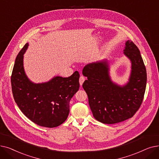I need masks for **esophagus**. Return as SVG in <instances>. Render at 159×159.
<instances>
[{
  "instance_id": "34e87169",
  "label": "esophagus",
  "mask_w": 159,
  "mask_h": 159,
  "mask_svg": "<svg viewBox=\"0 0 159 159\" xmlns=\"http://www.w3.org/2000/svg\"><path fill=\"white\" fill-rule=\"evenodd\" d=\"M85 80V78L84 76H83V75H81L80 78V80H79V81H80V85L81 86L83 85V84H84V81Z\"/></svg>"
}]
</instances>
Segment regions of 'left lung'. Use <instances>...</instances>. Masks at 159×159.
Returning <instances> with one entry per match:
<instances>
[{"mask_svg":"<svg viewBox=\"0 0 159 159\" xmlns=\"http://www.w3.org/2000/svg\"><path fill=\"white\" fill-rule=\"evenodd\" d=\"M124 54L131 61L128 81L121 85L110 75V61L107 59L87 65L82 74L87 77L83 88L96 120L113 124L131 118L142 104L144 96L147 74L140 50L129 40L125 42Z\"/></svg>","mask_w":159,"mask_h":159,"instance_id":"8db88e82","label":"left lung"}]
</instances>
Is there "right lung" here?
<instances>
[{
	"mask_svg": "<svg viewBox=\"0 0 159 159\" xmlns=\"http://www.w3.org/2000/svg\"><path fill=\"white\" fill-rule=\"evenodd\" d=\"M27 43L19 52L13 66L11 82L15 102L22 113L40 126L56 127L69 114V103L80 88V74L75 71L68 78L54 76L48 81L35 84L24 69Z\"/></svg>",
	"mask_w": 159,
	"mask_h": 159,
	"instance_id": "1",
	"label": "right lung"
}]
</instances>
